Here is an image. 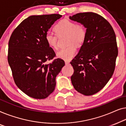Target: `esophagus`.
Returning <instances> with one entry per match:
<instances>
[{"mask_svg": "<svg viewBox=\"0 0 126 126\" xmlns=\"http://www.w3.org/2000/svg\"><path fill=\"white\" fill-rule=\"evenodd\" d=\"M65 64L66 65H70V62H67V61H65Z\"/></svg>", "mask_w": 126, "mask_h": 126, "instance_id": "1", "label": "esophagus"}]
</instances>
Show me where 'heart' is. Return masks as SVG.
I'll use <instances>...</instances> for the list:
<instances>
[{"instance_id":"1","label":"heart","mask_w":126,"mask_h":126,"mask_svg":"<svg viewBox=\"0 0 126 126\" xmlns=\"http://www.w3.org/2000/svg\"><path fill=\"white\" fill-rule=\"evenodd\" d=\"M56 33L47 32L45 35V40L49 47L58 49V36L67 35L66 45L68 46L58 52V58L66 61L71 60L77 54V47L84 44L86 38L87 31L83 24L72 21L63 19L55 26Z\"/></svg>"}]
</instances>
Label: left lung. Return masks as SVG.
I'll return each instance as SVG.
<instances>
[{"label":"left lung","instance_id":"obj_1","mask_svg":"<svg viewBox=\"0 0 126 126\" xmlns=\"http://www.w3.org/2000/svg\"><path fill=\"white\" fill-rule=\"evenodd\" d=\"M86 28L87 35L78 54L71 62L72 84L78 93L89 96L102 89L114 74L118 54L116 35L110 23L94 12L70 16Z\"/></svg>","mask_w":126,"mask_h":126}]
</instances>
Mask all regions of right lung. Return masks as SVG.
Returning <instances> with one entry per match:
<instances>
[{
    "label": "right lung",
    "instance_id": "obj_1",
    "mask_svg": "<svg viewBox=\"0 0 126 126\" xmlns=\"http://www.w3.org/2000/svg\"><path fill=\"white\" fill-rule=\"evenodd\" d=\"M62 17L59 14L32 15L14 30L8 42V62L15 84L26 95L45 99L55 90V78L65 63L55 57L45 40L51 26Z\"/></svg>",
    "mask_w": 126,
    "mask_h": 126
}]
</instances>
